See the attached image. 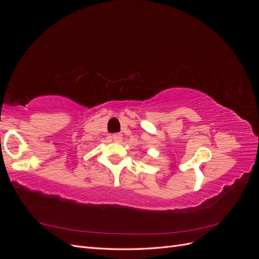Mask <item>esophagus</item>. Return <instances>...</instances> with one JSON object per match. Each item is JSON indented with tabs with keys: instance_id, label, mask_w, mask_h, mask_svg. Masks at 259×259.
<instances>
[{
	"instance_id": "1",
	"label": "esophagus",
	"mask_w": 259,
	"mask_h": 259,
	"mask_svg": "<svg viewBox=\"0 0 259 259\" xmlns=\"http://www.w3.org/2000/svg\"><path fill=\"white\" fill-rule=\"evenodd\" d=\"M112 139L114 140V142H121V140H122V135L120 134V133H116V134L112 135Z\"/></svg>"
}]
</instances>
